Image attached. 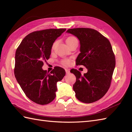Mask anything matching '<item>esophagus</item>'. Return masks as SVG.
Segmentation results:
<instances>
[{
    "label": "esophagus",
    "instance_id": "34e87169",
    "mask_svg": "<svg viewBox=\"0 0 132 132\" xmlns=\"http://www.w3.org/2000/svg\"><path fill=\"white\" fill-rule=\"evenodd\" d=\"M65 72H66V74H69L70 73V70L66 69H65Z\"/></svg>",
    "mask_w": 132,
    "mask_h": 132
}]
</instances>
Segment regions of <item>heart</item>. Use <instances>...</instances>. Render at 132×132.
Here are the masks:
<instances>
[{
	"mask_svg": "<svg viewBox=\"0 0 132 132\" xmlns=\"http://www.w3.org/2000/svg\"><path fill=\"white\" fill-rule=\"evenodd\" d=\"M75 41H78V39L77 37H75L74 36H70L69 37H68L66 39V42L67 43L68 45L69 46H70V45H71V44L73 43ZM55 45H56V42H54L53 43V45H52V49H53ZM70 60L69 59H63L61 63L63 65H69L70 64Z\"/></svg>",
	"mask_w": 132,
	"mask_h": 132,
	"instance_id": "b5f03b06",
	"label": "heart"
}]
</instances>
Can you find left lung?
I'll list each match as a JSON object with an SVG mask.
<instances>
[{
  "label": "left lung",
  "mask_w": 132,
  "mask_h": 132,
  "mask_svg": "<svg viewBox=\"0 0 132 132\" xmlns=\"http://www.w3.org/2000/svg\"><path fill=\"white\" fill-rule=\"evenodd\" d=\"M67 32L77 36L80 43L76 64L87 69L82 75L77 69L70 70L77 79L73 85L75 96L84 103L94 102L101 98L110 87L116 65L112 48L109 39L94 29L75 28Z\"/></svg>",
  "instance_id": "8db88e82"
}]
</instances>
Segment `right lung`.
Here are the masks:
<instances>
[{
    "instance_id": "1",
    "label": "right lung",
    "mask_w": 132,
    "mask_h": 132,
    "mask_svg": "<svg viewBox=\"0 0 132 132\" xmlns=\"http://www.w3.org/2000/svg\"><path fill=\"white\" fill-rule=\"evenodd\" d=\"M66 30L50 29L34 31L23 39L15 53L14 74L26 96L39 105H47L55 97L57 82L65 75L55 67L50 73L42 68L50 57L53 43Z\"/></svg>"
}]
</instances>
